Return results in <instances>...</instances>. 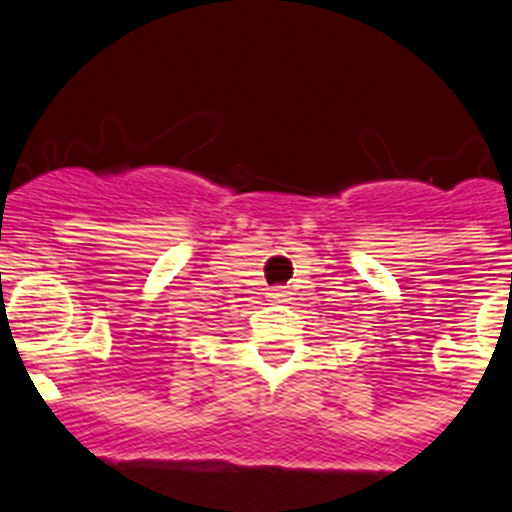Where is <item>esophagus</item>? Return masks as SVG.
Returning a JSON list of instances; mask_svg holds the SVG:
<instances>
[{"instance_id":"esophagus-1","label":"esophagus","mask_w":512,"mask_h":512,"mask_svg":"<svg viewBox=\"0 0 512 512\" xmlns=\"http://www.w3.org/2000/svg\"><path fill=\"white\" fill-rule=\"evenodd\" d=\"M267 297H270V300H275V302H287V297H290V290H287V287H272L270 292H267Z\"/></svg>"}]
</instances>
